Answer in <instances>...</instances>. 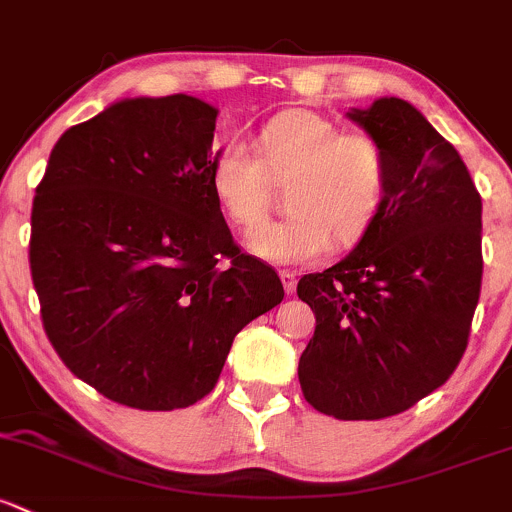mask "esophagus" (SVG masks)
I'll list each match as a JSON object with an SVG mask.
<instances>
[{"mask_svg": "<svg viewBox=\"0 0 512 512\" xmlns=\"http://www.w3.org/2000/svg\"><path fill=\"white\" fill-rule=\"evenodd\" d=\"M279 277H282L284 292H287V294L297 292V274H294L292 270H282V272H279Z\"/></svg>", "mask_w": 512, "mask_h": 512, "instance_id": "obj_1", "label": "esophagus"}]
</instances>
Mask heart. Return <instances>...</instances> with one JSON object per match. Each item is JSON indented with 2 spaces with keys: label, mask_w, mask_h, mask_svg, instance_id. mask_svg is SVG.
Instances as JSON below:
<instances>
[{
  "label": "heart",
  "mask_w": 512,
  "mask_h": 512,
  "mask_svg": "<svg viewBox=\"0 0 512 512\" xmlns=\"http://www.w3.org/2000/svg\"><path fill=\"white\" fill-rule=\"evenodd\" d=\"M289 179V215L247 235V250L274 265H304L336 242L351 250L378 225L390 198V157L368 132H343L331 117L284 110L260 127L252 157L228 147L208 166V191L238 228L270 211V181Z\"/></svg>",
  "instance_id": "heart-1"
}]
</instances>
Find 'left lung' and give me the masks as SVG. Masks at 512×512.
<instances>
[{"label": "left lung", "mask_w": 512, "mask_h": 512, "mask_svg": "<svg viewBox=\"0 0 512 512\" xmlns=\"http://www.w3.org/2000/svg\"><path fill=\"white\" fill-rule=\"evenodd\" d=\"M348 117L383 142L390 198L351 255L299 279L316 316L299 383L328 417L383 419L444 385L466 351L481 297V196L410 102L380 98Z\"/></svg>", "instance_id": "8db88e82"}]
</instances>
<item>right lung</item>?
<instances>
[{
  "label": "right lung",
  "instance_id": "add662e5",
  "mask_svg": "<svg viewBox=\"0 0 512 512\" xmlns=\"http://www.w3.org/2000/svg\"><path fill=\"white\" fill-rule=\"evenodd\" d=\"M215 117L191 95L120 100L61 134L36 186L29 265L46 336L120 405L206 397L233 338L284 299L208 191Z\"/></svg>",
  "mask_w": 512,
  "mask_h": 512
}]
</instances>
